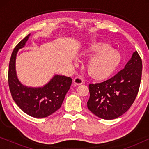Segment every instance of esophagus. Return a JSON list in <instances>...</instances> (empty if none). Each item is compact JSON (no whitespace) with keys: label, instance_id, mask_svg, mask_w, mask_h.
I'll list each match as a JSON object with an SVG mask.
<instances>
[{"label":"esophagus","instance_id":"obj_1","mask_svg":"<svg viewBox=\"0 0 149 149\" xmlns=\"http://www.w3.org/2000/svg\"><path fill=\"white\" fill-rule=\"evenodd\" d=\"M73 82H74L75 85H81V84H83V79L81 78L80 77H76V78H74V81H73Z\"/></svg>","mask_w":149,"mask_h":149}]
</instances>
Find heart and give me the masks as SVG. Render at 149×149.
<instances>
[{
	"label": "heart",
	"mask_w": 149,
	"mask_h": 149,
	"mask_svg": "<svg viewBox=\"0 0 149 149\" xmlns=\"http://www.w3.org/2000/svg\"><path fill=\"white\" fill-rule=\"evenodd\" d=\"M109 49L108 44L96 42L89 45L85 51L87 56H94L87 66L88 72L93 78L100 79L109 77L119 64L120 54L117 51Z\"/></svg>",
	"instance_id": "b5f03b06"
}]
</instances>
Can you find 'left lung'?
<instances>
[{
    "mask_svg": "<svg viewBox=\"0 0 149 149\" xmlns=\"http://www.w3.org/2000/svg\"><path fill=\"white\" fill-rule=\"evenodd\" d=\"M142 72V62L137 51L125 68L111 78L89 85L87 108L97 117L111 120L121 116L134 103Z\"/></svg>",
    "mask_w": 149,
    "mask_h": 149,
    "instance_id": "1",
    "label": "left lung"
}]
</instances>
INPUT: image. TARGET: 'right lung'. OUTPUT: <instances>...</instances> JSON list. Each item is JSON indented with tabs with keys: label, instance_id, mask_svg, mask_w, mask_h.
<instances>
[{
	"label": "right lung",
	"instance_id": "right-lung-1",
	"mask_svg": "<svg viewBox=\"0 0 149 149\" xmlns=\"http://www.w3.org/2000/svg\"><path fill=\"white\" fill-rule=\"evenodd\" d=\"M29 36L30 34L15 46L12 52L8 72V83L13 100L22 111L32 117L44 118L52 115L61 107L70 87L72 79L55 75L42 87L32 88L22 85L15 72L16 55L19 49L24 47Z\"/></svg>",
	"mask_w": 149,
	"mask_h": 149
}]
</instances>
